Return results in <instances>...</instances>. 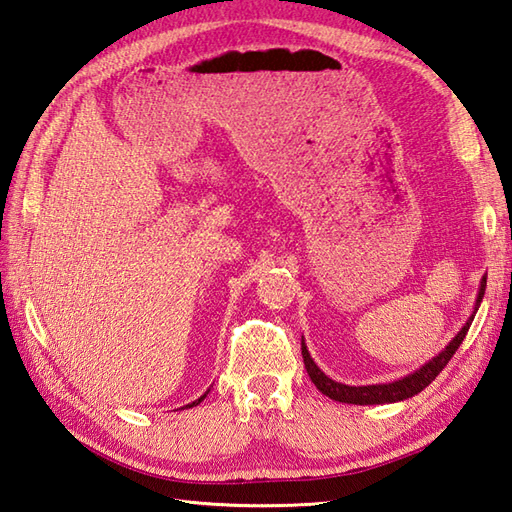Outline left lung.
<instances>
[{
  "label": "left lung",
  "mask_w": 512,
  "mask_h": 512,
  "mask_svg": "<svg viewBox=\"0 0 512 512\" xmlns=\"http://www.w3.org/2000/svg\"><path fill=\"white\" fill-rule=\"evenodd\" d=\"M484 291H486V276H482L480 282V289H478V298H475L473 304V313L469 315L467 324H464L460 331L456 333V337L451 339V342L442 348L438 355L431 357L429 361H425L423 366L416 368L414 372L405 374L401 379H394L390 383H372V385H346V383H339L331 377H326L322 372V368L317 366L313 361L309 348L304 344V337H302V357H304V368L309 372L311 381L315 383V388L320 390L322 394H326L328 399L339 401V403H348V405H385V403H399L405 399H412L414 394L423 392L427 385L434 381L438 374L442 372V368L447 366L449 359L453 357V352L458 350V346L462 344V339L467 337L469 326L473 322L475 313H478L482 298H484Z\"/></svg>",
  "instance_id": "obj_1"
}]
</instances>
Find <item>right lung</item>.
Instances as JSON below:
<instances>
[{
    "instance_id": "1",
    "label": "right lung",
    "mask_w": 512,
    "mask_h": 512,
    "mask_svg": "<svg viewBox=\"0 0 512 512\" xmlns=\"http://www.w3.org/2000/svg\"><path fill=\"white\" fill-rule=\"evenodd\" d=\"M208 392H210V390H206V394H203V396H199V399H197V401H192V403H188L186 407H195V405H199V403H201L203 399H206V396H208Z\"/></svg>"
}]
</instances>
